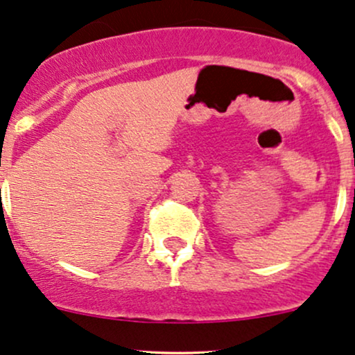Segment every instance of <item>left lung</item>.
<instances>
[{
  "instance_id": "8db88e82",
  "label": "left lung",
  "mask_w": 355,
  "mask_h": 355,
  "mask_svg": "<svg viewBox=\"0 0 355 355\" xmlns=\"http://www.w3.org/2000/svg\"><path fill=\"white\" fill-rule=\"evenodd\" d=\"M354 197H355V190H354Z\"/></svg>"
}]
</instances>
